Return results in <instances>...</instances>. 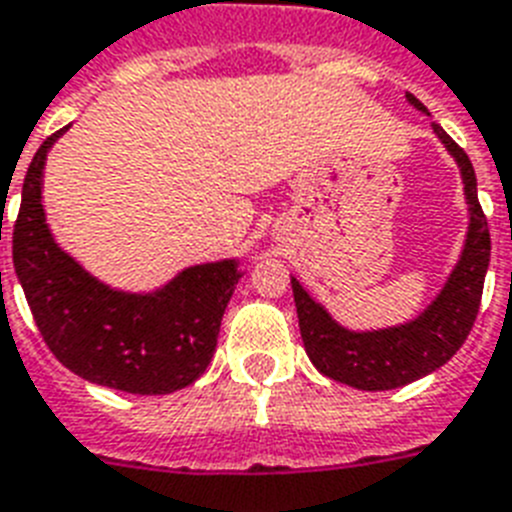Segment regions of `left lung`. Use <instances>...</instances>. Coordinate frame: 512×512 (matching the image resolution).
<instances>
[{
  "mask_svg": "<svg viewBox=\"0 0 512 512\" xmlns=\"http://www.w3.org/2000/svg\"><path fill=\"white\" fill-rule=\"evenodd\" d=\"M405 99L418 112H426L424 104L413 94H405ZM432 128L458 162L468 204L466 243L437 298L411 322L353 332L337 324L327 308L316 303L295 277L290 280L295 308H298V327H301L308 358L324 377L356 387V390H395L437 371L458 353L479 314L492 240H489L487 217L481 211L479 193H476L474 164L437 122Z\"/></svg>",
  "mask_w": 512,
  "mask_h": 512,
  "instance_id": "1",
  "label": "left lung"
}]
</instances>
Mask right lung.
I'll list each match as a JSON object with an SVG mask.
<instances>
[{"label":"right lung","instance_id":"right-lung-1","mask_svg":"<svg viewBox=\"0 0 512 512\" xmlns=\"http://www.w3.org/2000/svg\"><path fill=\"white\" fill-rule=\"evenodd\" d=\"M70 128V125H67ZM49 135L23 180L12 261L36 327L57 361L88 382L170 395L196 382L217 350L219 324L240 280L238 259L188 266L151 293L114 290L57 246L41 188Z\"/></svg>","mask_w":512,"mask_h":512}]
</instances>
